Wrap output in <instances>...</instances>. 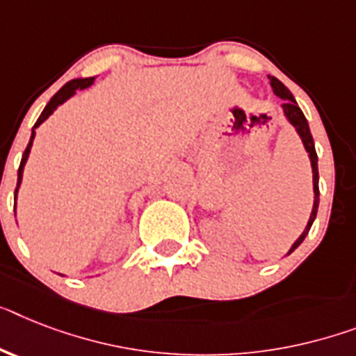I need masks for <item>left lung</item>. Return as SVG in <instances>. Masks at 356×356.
Instances as JSON below:
<instances>
[{"instance_id":"1","label":"left lung","mask_w":356,"mask_h":356,"mask_svg":"<svg viewBox=\"0 0 356 356\" xmlns=\"http://www.w3.org/2000/svg\"><path fill=\"white\" fill-rule=\"evenodd\" d=\"M269 83H271V89L275 92V96H278L280 99H284V104H282V111H284V116H286L287 122L293 125V129L296 131V134L300 136L302 143H304V149L307 152V156H309L311 161V172H313V209H311L309 214V220H307V224H305L304 231L298 238H296L293 245L289 248V251L286 252V257H289L291 252L295 251L302 242H304V238L307 236L309 233L311 225L315 222L316 218V211H318V202H320V191H318V156H316V151H315V142H313V136H311V131H309V123L305 120L304 113L300 111L298 104H296L295 96L291 94V90L287 89L286 85L282 83L280 79L275 78V76H269Z\"/></svg>"}]
</instances>
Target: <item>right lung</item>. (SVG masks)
Returning a JSON list of instances; mask_svg holds the SVG:
<instances>
[{
    "instance_id": "obj_1",
    "label": "right lung",
    "mask_w": 356,
    "mask_h": 356,
    "mask_svg": "<svg viewBox=\"0 0 356 356\" xmlns=\"http://www.w3.org/2000/svg\"><path fill=\"white\" fill-rule=\"evenodd\" d=\"M98 78V76H92V78H76V79H70L69 83H65L61 87L58 92L54 94L51 98V102L47 104V107L43 108V113L40 114V118H38L36 125L32 127V134H31V142L26 145L25 152H23V158H22V163H19V169H17V187H16V193H14V214H16V204H17V191H19V185H22L23 180V171H25V163L29 160V154H31V149H32V142H34V138H36V129L40 127L41 123L45 122L51 114H54V111L60 105H63L69 98H72L76 94V90H85L89 89L90 85L94 83V79Z\"/></svg>"
}]
</instances>
